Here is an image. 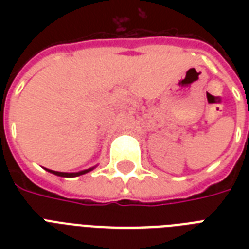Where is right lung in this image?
I'll use <instances>...</instances> for the list:
<instances>
[{
    "label": "right lung",
    "mask_w": 249,
    "mask_h": 249,
    "mask_svg": "<svg viewBox=\"0 0 249 249\" xmlns=\"http://www.w3.org/2000/svg\"><path fill=\"white\" fill-rule=\"evenodd\" d=\"M50 173L53 174H56V176H60V177H77V176H81V174H85L88 172H90L91 169H86L83 170V172H77V173H63V172H55V170H50L48 169Z\"/></svg>",
    "instance_id": "right-lung-1"
}]
</instances>
